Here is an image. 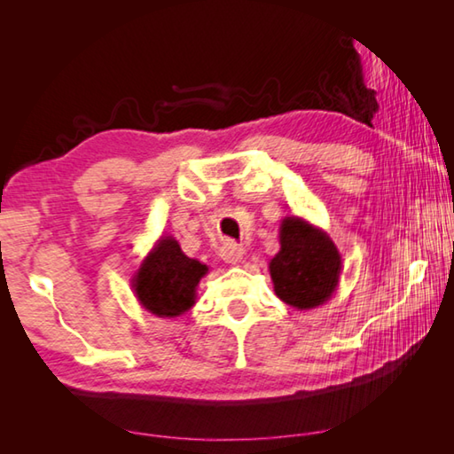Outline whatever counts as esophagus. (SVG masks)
Returning <instances> with one entry per match:
<instances>
[{
  "label": "esophagus",
  "instance_id": "obj_1",
  "mask_svg": "<svg viewBox=\"0 0 454 454\" xmlns=\"http://www.w3.org/2000/svg\"><path fill=\"white\" fill-rule=\"evenodd\" d=\"M220 256H222V260H226V262H230V264H238L244 256V248L240 244L228 240V242L222 244Z\"/></svg>",
  "mask_w": 454,
  "mask_h": 454
}]
</instances>
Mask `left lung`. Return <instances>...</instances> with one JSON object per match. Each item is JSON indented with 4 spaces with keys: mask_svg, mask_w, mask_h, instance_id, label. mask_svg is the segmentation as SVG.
Wrapping results in <instances>:
<instances>
[{
    "mask_svg": "<svg viewBox=\"0 0 454 454\" xmlns=\"http://www.w3.org/2000/svg\"><path fill=\"white\" fill-rule=\"evenodd\" d=\"M274 292L294 309L326 302L340 276V254L333 240L301 218H286L280 230V252L272 258Z\"/></svg>",
    "mask_w": 454,
    "mask_h": 454,
    "instance_id": "8db88e82",
    "label": "left lung"
}]
</instances>
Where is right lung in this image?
<instances>
[{"instance_id": "obj_1", "label": "right lung", "mask_w": 454, "mask_h": 454, "mask_svg": "<svg viewBox=\"0 0 454 454\" xmlns=\"http://www.w3.org/2000/svg\"><path fill=\"white\" fill-rule=\"evenodd\" d=\"M206 272V264L188 258L178 242L166 238L137 270L136 296L144 309L156 317H178L194 306L196 286Z\"/></svg>"}]
</instances>
